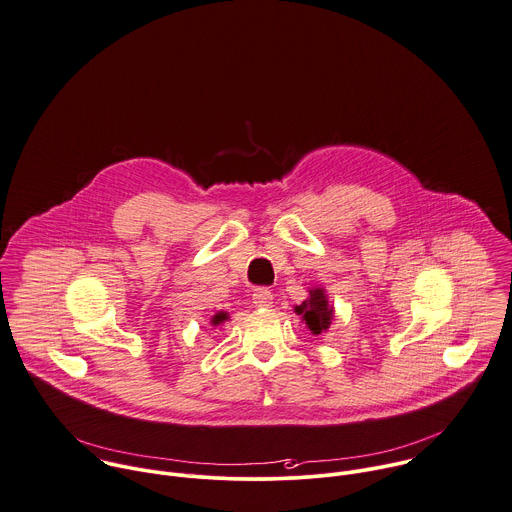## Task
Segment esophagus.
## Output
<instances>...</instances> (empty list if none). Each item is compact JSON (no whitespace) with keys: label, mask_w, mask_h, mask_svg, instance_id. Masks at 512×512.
I'll return each mask as SVG.
<instances>
[{"label":"esophagus","mask_w":512,"mask_h":512,"mask_svg":"<svg viewBox=\"0 0 512 512\" xmlns=\"http://www.w3.org/2000/svg\"><path fill=\"white\" fill-rule=\"evenodd\" d=\"M253 305L255 307H271L273 305V293L265 287H259L253 291Z\"/></svg>","instance_id":"esophagus-1"}]
</instances>
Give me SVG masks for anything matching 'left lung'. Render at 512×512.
I'll use <instances>...</instances> for the list:
<instances>
[{"label": "left lung", "mask_w": 512, "mask_h": 512, "mask_svg": "<svg viewBox=\"0 0 512 512\" xmlns=\"http://www.w3.org/2000/svg\"><path fill=\"white\" fill-rule=\"evenodd\" d=\"M293 311L301 315V321H305L311 335H321L329 331L331 323L335 321V307L329 303L327 291L321 285L311 287L309 297L301 305H295Z\"/></svg>", "instance_id": "1"}]
</instances>
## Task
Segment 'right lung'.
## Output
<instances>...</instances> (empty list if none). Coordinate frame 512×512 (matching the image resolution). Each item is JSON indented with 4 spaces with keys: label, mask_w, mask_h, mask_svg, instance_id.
<instances>
[{
    "label": "right lung",
    "mask_w": 512,
    "mask_h": 512,
    "mask_svg": "<svg viewBox=\"0 0 512 512\" xmlns=\"http://www.w3.org/2000/svg\"><path fill=\"white\" fill-rule=\"evenodd\" d=\"M225 321H229V313H225V311H219V313H215V315L211 317V325H213V327H217V325H221V323H225Z\"/></svg>",
    "instance_id": "right-lung-1"
}]
</instances>
